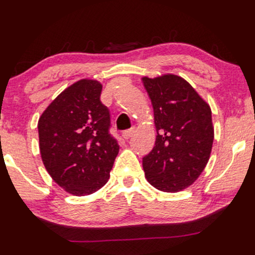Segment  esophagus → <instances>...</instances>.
Here are the masks:
<instances>
[{
	"label": "esophagus",
	"mask_w": 255,
	"mask_h": 255,
	"mask_svg": "<svg viewBox=\"0 0 255 255\" xmlns=\"http://www.w3.org/2000/svg\"><path fill=\"white\" fill-rule=\"evenodd\" d=\"M133 132H134V128H128V130H125L124 132H123V137H124L125 139L130 138V137L132 136V134H133Z\"/></svg>",
	"instance_id": "34e87169"
}]
</instances>
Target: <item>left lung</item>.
<instances>
[{
  "instance_id": "obj_1",
  "label": "left lung",
  "mask_w": 255,
  "mask_h": 255,
  "mask_svg": "<svg viewBox=\"0 0 255 255\" xmlns=\"http://www.w3.org/2000/svg\"><path fill=\"white\" fill-rule=\"evenodd\" d=\"M143 83L154 109L156 140L143 157L146 180L163 192H178L198 178L214 142L210 106L175 75Z\"/></svg>"
}]
</instances>
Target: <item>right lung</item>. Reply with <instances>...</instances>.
Returning a JSON list of instances; mask_svg holds the SVG:
<instances>
[{"label":"right lung","mask_w":255,"mask_h":255,"mask_svg":"<svg viewBox=\"0 0 255 255\" xmlns=\"http://www.w3.org/2000/svg\"><path fill=\"white\" fill-rule=\"evenodd\" d=\"M103 86L81 80L68 87L39 118V148L51 178L75 196L100 190L118 155L111 115L101 103Z\"/></svg>","instance_id":"1"}]
</instances>
